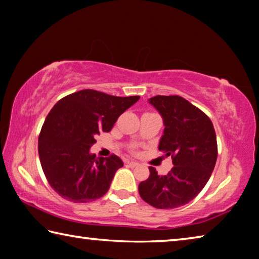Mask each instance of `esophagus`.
<instances>
[{
	"mask_svg": "<svg viewBox=\"0 0 259 259\" xmlns=\"http://www.w3.org/2000/svg\"><path fill=\"white\" fill-rule=\"evenodd\" d=\"M128 166H130V168H136V166H138L139 163L138 162H135V161H131V162H128Z\"/></svg>",
	"mask_w": 259,
	"mask_h": 259,
	"instance_id": "obj_1",
	"label": "esophagus"
}]
</instances>
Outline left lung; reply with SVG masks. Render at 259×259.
<instances>
[{"instance_id":"1","label":"left lung","mask_w":259,"mask_h":259,"mask_svg":"<svg viewBox=\"0 0 259 259\" xmlns=\"http://www.w3.org/2000/svg\"><path fill=\"white\" fill-rule=\"evenodd\" d=\"M150 103L165 126L159 151L171 156L174 166L165 176L150 166V177L138 186L140 198L157 209L182 207L211 176L218 154L216 133L207 114L181 96H155Z\"/></svg>"}]
</instances>
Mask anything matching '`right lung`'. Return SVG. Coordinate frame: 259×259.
Instances as JSON below:
<instances>
[{
    "label": "right lung",
    "instance_id": "1",
    "mask_svg": "<svg viewBox=\"0 0 259 259\" xmlns=\"http://www.w3.org/2000/svg\"><path fill=\"white\" fill-rule=\"evenodd\" d=\"M139 98L85 89L52 107L38 136V156L48 183L61 198L85 203L106 194L123 162L115 154L96 157L90 147L96 136L111 131L117 117Z\"/></svg>",
    "mask_w": 259,
    "mask_h": 259
}]
</instances>
